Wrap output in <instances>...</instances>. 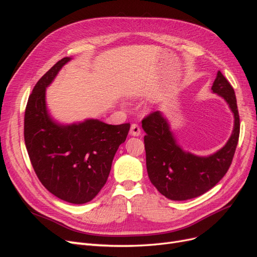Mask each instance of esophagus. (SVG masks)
I'll use <instances>...</instances> for the list:
<instances>
[{"label":"esophagus","instance_id":"1","mask_svg":"<svg viewBox=\"0 0 257 257\" xmlns=\"http://www.w3.org/2000/svg\"><path fill=\"white\" fill-rule=\"evenodd\" d=\"M130 133L132 136H139L141 135V127H139L138 124H132L131 125V130H130Z\"/></svg>","mask_w":257,"mask_h":257}]
</instances>
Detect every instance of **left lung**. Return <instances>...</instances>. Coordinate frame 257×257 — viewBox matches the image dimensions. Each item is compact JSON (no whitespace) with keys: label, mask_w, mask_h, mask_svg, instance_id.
Masks as SVG:
<instances>
[{"label":"left lung","mask_w":257,"mask_h":257,"mask_svg":"<svg viewBox=\"0 0 257 257\" xmlns=\"http://www.w3.org/2000/svg\"><path fill=\"white\" fill-rule=\"evenodd\" d=\"M211 90L225 99L235 120L227 143L208 157L184 151L161 111L152 112L143 120L148 176L158 191L168 199L186 200L203 195L221 180L231 164L240 132L235 91L220 71Z\"/></svg>","instance_id":"left-lung-1"}]
</instances>
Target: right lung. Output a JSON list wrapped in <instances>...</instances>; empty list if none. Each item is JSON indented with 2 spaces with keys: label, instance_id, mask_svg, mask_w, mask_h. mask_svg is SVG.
<instances>
[{
  "label": "right lung",
  "instance_id": "add662e5",
  "mask_svg": "<svg viewBox=\"0 0 257 257\" xmlns=\"http://www.w3.org/2000/svg\"><path fill=\"white\" fill-rule=\"evenodd\" d=\"M72 58L57 62L37 81L25 113V142L42 184L54 196L81 205L94 198L109 176L114 154L125 142L130 123L111 125L97 119L62 124L52 119L46 89Z\"/></svg>",
  "mask_w": 257,
  "mask_h": 257
}]
</instances>
